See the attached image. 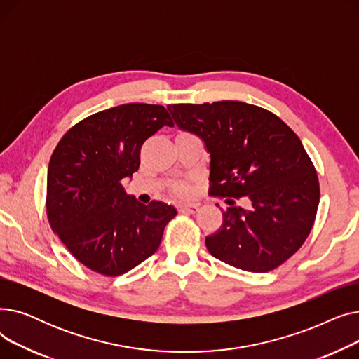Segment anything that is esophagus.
<instances>
[{
    "instance_id": "34e87169",
    "label": "esophagus",
    "mask_w": 359,
    "mask_h": 359,
    "mask_svg": "<svg viewBox=\"0 0 359 359\" xmlns=\"http://www.w3.org/2000/svg\"><path fill=\"white\" fill-rule=\"evenodd\" d=\"M196 211H198L196 205H180L179 206V212H183V214H195Z\"/></svg>"
}]
</instances>
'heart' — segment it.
Listing matches in <instances>:
<instances>
[{"label":"heart","instance_id":"1","mask_svg":"<svg viewBox=\"0 0 359 359\" xmlns=\"http://www.w3.org/2000/svg\"><path fill=\"white\" fill-rule=\"evenodd\" d=\"M175 192L177 195H180V196H187V195H189V192H191V187H189V184H187V183H179V184L175 186Z\"/></svg>","mask_w":359,"mask_h":359}]
</instances>
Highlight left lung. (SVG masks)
I'll return each instance as SVG.
<instances>
[{"instance_id":"1","label":"left lung","mask_w":359,"mask_h":359,"mask_svg":"<svg viewBox=\"0 0 359 359\" xmlns=\"http://www.w3.org/2000/svg\"><path fill=\"white\" fill-rule=\"evenodd\" d=\"M182 130L210 153V194L230 206L205 238L210 253L249 272H269L306 241L320 199L316 168L295 132L272 111L243 102L168 104ZM246 197L249 210L234 207Z\"/></svg>"}]
</instances>
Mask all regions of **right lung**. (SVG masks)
I'll list each match as a JSON object with an SVG mask.
<instances>
[{"mask_svg":"<svg viewBox=\"0 0 359 359\" xmlns=\"http://www.w3.org/2000/svg\"><path fill=\"white\" fill-rule=\"evenodd\" d=\"M173 126L165 107L129 103L74 125L53 149L48 167L46 212L50 229L88 269L118 276L158 249L177 211L126 195L122 180L140 167L145 140Z\"/></svg>","mask_w":359,"mask_h":359,"instance_id":"right-lung-1","label":"right lung"}]
</instances>
